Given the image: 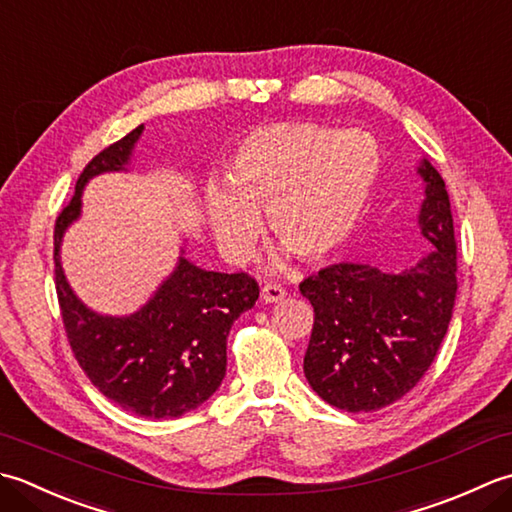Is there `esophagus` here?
I'll use <instances>...</instances> for the list:
<instances>
[{"label":"esophagus","instance_id":"obj_1","mask_svg":"<svg viewBox=\"0 0 512 512\" xmlns=\"http://www.w3.org/2000/svg\"><path fill=\"white\" fill-rule=\"evenodd\" d=\"M286 297V290L279 284H264L262 288V301L266 303H277Z\"/></svg>","mask_w":512,"mask_h":512}]
</instances>
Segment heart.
I'll use <instances>...</instances> for the list:
<instances>
[{"instance_id": "obj_1", "label": "heart", "mask_w": 512, "mask_h": 512, "mask_svg": "<svg viewBox=\"0 0 512 512\" xmlns=\"http://www.w3.org/2000/svg\"><path fill=\"white\" fill-rule=\"evenodd\" d=\"M378 171L376 140L361 129L270 123L239 140L226 187H206V217L231 262H244L253 250L259 213H266L270 235L303 262H323L356 231Z\"/></svg>"}]
</instances>
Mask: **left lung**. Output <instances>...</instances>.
Segmentation results:
<instances>
[{
  "mask_svg": "<svg viewBox=\"0 0 512 512\" xmlns=\"http://www.w3.org/2000/svg\"><path fill=\"white\" fill-rule=\"evenodd\" d=\"M418 173L424 198L420 233L431 253L383 273L367 264H334L299 284L314 308L303 358L310 387L328 405L378 411L420 383L447 334L458 295V244L444 180L429 160Z\"/></svg>",
  "mask_w": 512,
  "mask_h": 512,
  "instance_id": "8db88e82",
  "label": "left lung"
}]
</instances>
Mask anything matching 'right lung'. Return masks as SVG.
<instances>
[{
  "label": "right lung",
  "mask_w": 512,
  "mask_h": 512,
  "mask_svg": "<svg viewBox=\"0 0 512 512\" xmlns=\"http://www.w3.org/2000/svg\"><path fill=\"white\" fill-rule=\"evenodd\" d=\"M143 125L96 154L76 180L54 224V286L72 354L103 396L140 418H180L222 385L226 336L239 314L255 306L259 284L246 273H213L180 257L158 292L129 317H103L76 299L65 281L59 248L81 213L85 182L123 171Z\"/></svg>",
  "instance_id": "obj_1"
}]
</instances>
